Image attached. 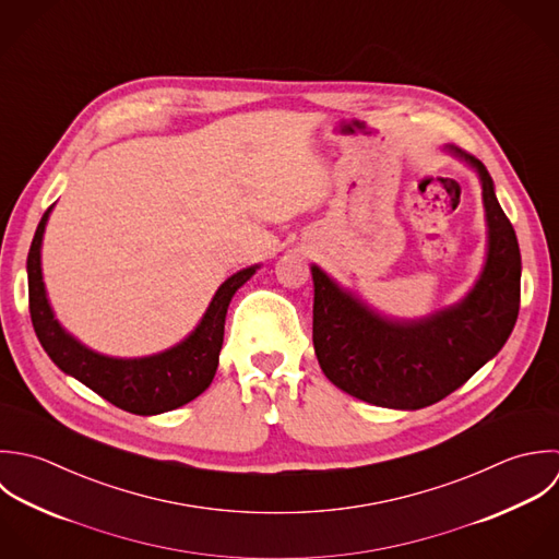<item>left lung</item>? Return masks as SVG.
I'll use <instances>...</instances> for the list:
<instances>
[{
  "label": "left lung",
  "instance_id": "1",
  "mask_svg": "<svg viewBox=\"0 0 559 559\" xmlns=\"http://www.w3.org/2000/svg\"><path fill=\"white\" fill-rule=\"evenodd\" d=\"M479 178L486 262L453 306L420 319L385 317L312 264L314 354L325 377L379 407L420 409L468 381L508 343L521 306V249L481 160L444 145Z\"/></svg>",
  "mask_w": 559,
  "mask_h": 559
}]
</instances>
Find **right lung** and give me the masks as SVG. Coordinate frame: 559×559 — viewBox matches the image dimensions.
I'll list each match as a JSON object with an SVG mask.
<instances>
[{"instance_id":"1","label":"right lung","mask_w":559,"mask_h":559,"mask_svg":"<svg viewBox=\"0 0 559 559\" xmlns=\"http://www.w3.org/2000/svg\"><path fill=\"white\" fill-rule=\"evenodd\" d=\"M51 207L43 214L27 253L29 317L38 343L51 362L112 405L139 416L163 414L197 399L212 383L218 367L229 301L260 264L227 277L214 293L197 328L178 345L143 358L104 356L69 334L49 306L40 269V247Z\"/></svg>"}]
</instances>
